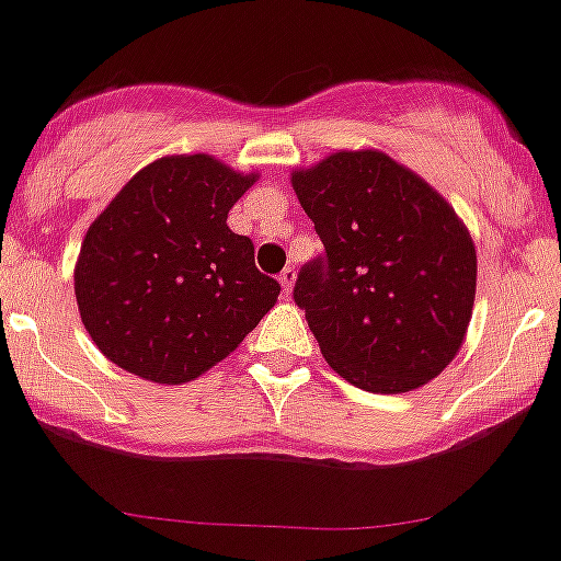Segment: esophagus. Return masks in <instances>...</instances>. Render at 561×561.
Segmentation results:
<instances>
[{
    "mask_svg": "<svg viewBox=\"0 0 561 561\" xmlns=\"http://www.w3.org/2000/svg\"><path fill=\"white\" fill-rule=\"evenodd\" d=\"M279 282H282V293H285V296H290L293 285H296V268H293V265H287V268L279 274Z\"/></svg>",
    "mask_w": 561,
    "mask_h": 561,
    "instance_id": "1",
    "label": "esophagus"
}]
</instances>
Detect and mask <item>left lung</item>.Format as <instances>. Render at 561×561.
<instances>
[{
    "label": "left lung",
    "instance_id": "1",
    "mask_svg": "<svg viewBox=\"0 0 561 561\" xmlns=\"http://www.w3.org/2000/svg\"><path fill=\"white\" fill-rule=\"evenodd\" d=\"M323 257L293 298L331 369L375 394L427 383L460 351L477 252L453 205L380 150H342L293 172Z\"/></svg>",
    "mask_w": 561,
    "mask_h": 561
}]
</instances>
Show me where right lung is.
<instances>
[{
  "label": "right lung",
  "instance_id": "add662e5",
  "mask_svg": "<svg viewBox=\"0 0 561 561\" xmlns=\"http://www.w3.org/2000/svg\"><path fill=\"white\" fill-rule=\"evenodd\" d=\"M257 175L214 156L136 172L87 230L73 271L81 323L117 367L186 383L230 356L279 298L227 214Z\"/></svg>",
  "mask_w": 561,
  "mask_h": 561
}]
</instances>
